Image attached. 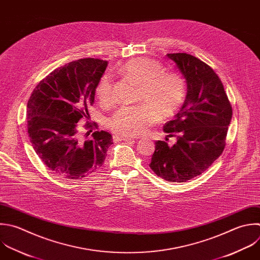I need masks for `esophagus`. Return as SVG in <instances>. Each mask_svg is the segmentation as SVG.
Segmentation results:
<instances>
[{"label": "esophagus", "mask_w": 260, "mask_h": 260, "mask_svg": "<svg viewBox=\"0 0 260 260\" xmlns=\"http://www.w3.org/2000/svg\"><path fill=\"white\" fill-rule=\"evenodd\" d=\"M114 140L115 141H127V142H133L134 139L131 137H125V136H120V135H114Z\"/></svg>", "instance_id": "obj_1"}]
</instances>
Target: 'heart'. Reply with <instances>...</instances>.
Segmentation results:
<instances>
[{
	"instance_id": "1",
	"label": "heart",
	"mask_w": 260,
	"mask_h": 260,
	"mask_svg": "<svg viewBox=\"0 0 260 260\" xmlns=\"http://www.w3.org/2000/svg\"><path fill=\"white\" fill-rule=\"evenodd\" d=\"M120 72L138 85L137 100L144 104L122 107L109 119L108 125L116 135L134 137L143 134L157 119L173 116L185 100L184 78L176 72L162 70L158 61L136 57L123 64ZM95 93L104 105L113 104L110 74L103 75L99 80Z\"/></svg>"
}]
</instances>
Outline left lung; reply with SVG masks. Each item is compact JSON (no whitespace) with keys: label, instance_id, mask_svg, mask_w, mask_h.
<instances>
[{"label":"left lung","instance_id":"1","mask_svg":"<svg viewBox=\"0 0 260 260\" xmlns=\"http://www.w3.org/2000/svg\"><path fill=\"white\" fill-rule=\"evenodd\" d=\"M186 79L187 95L174 120L164 126L174 145L156 141L149 164L156 176L169 182H186L202 174L222 153L232 106L216 73L186 53L168 54Z\"/></svg>","mask_w":260,"mask_h":260}]
</instances>
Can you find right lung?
<instances>
[{
  "label": "right lung",
  "mask_w": 260,
  "mask_h": 260,
  "mask_svg": "<svg viewBox=\"0 0 260 260\" xmlns=\"http://www.w3.org/2000/svg\"><path fill=\"white\" fill-rule=\"evenodd\" d=\"M108 62L86 58L70 62L44 78L27 103V130L32 147L53 174L79 180L99 170L113 144L112 135L87 121L85 135L78 122L89 114L95 87ZM92 134L90 139L88 138Z\"/></svg>",
  "instance_id": "add662e5"
}]
</instances>
